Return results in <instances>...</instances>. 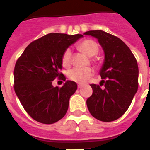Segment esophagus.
<instances>
[{
	"label": "esophagus",
	"mask_w": 150,
	"mask_h": 150,
	"mask_svg": "<svg viewBox=\"0 0 150 150\" xmlns=\"http://www.w3.org/2000/svg\"><path fill=\"white\" fill-rule=\"evenodd\" d=\"M81 87H82V85H78V88H80Z\"/></svg>",
	"instance_id": "obj_1"
}]
</instances>
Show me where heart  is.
Instances as JSON below:
<instances>
[{"label": "heart", "mask_w": 150, "mask_h": 150, "mask_svg": "<svg viewBox=\"0 0 150 150\" xmlns=\"http://www.w3.org/2000/svg\"><path fill=\"white\" fill-rule=\"evenodd\" d=\"M79 49L81 50L85 54L89 57H93L96 55L98 52V45L96 41L91 39H87L79 44ZM71 50L67 48L63 52L62 56V63L64 67H69L71 64ZM94 61V60H93ZM93 74V71L91 68H84L79 69L75 68L71 69L68 72V77L78 83H84L89 79Z\"/></svg>", "instance_id": "b5f03b06"}]
</instances>
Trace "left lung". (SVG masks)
<instances>
[{
    "mask_svg": "<svg viewBox=\"0 0 150 150\" xmlns=\"http://www.w3.org/2000/svg\"><path fill=\"white\" fill-rule=\"evenodd\" d=\"M84 35L97 38L105 53L99 71L105 88L90 85L93 92L86 101L88 109L100 121H114L126 112L138 90L137 61L129 47L116 36L101 30Z\"/></svg>",
    "mask_w": 150,
    "mask_h": 150,
    "instance_id": "1",
    "label": "left lung"
}]
</instances>
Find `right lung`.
<instances>
[{
    "mask_svg": "<svg viewBox=\"0 0 150 150\" xmlns=\"http://www.w3.org/2000/svg\"><path fill=\"white\" fill-rule=\"evenodd\" d=\"M82 37L79 34L50 33L29 44L17 61L14 91L25 111L37 122L54 123L66 114L77 84L68 80L58 88L54 87L52 81L57 77L65 81L59 72L63 52Z\"/></svg>",
    "mask_w": 150,
    "mask_h": 150,
    "instance_id": "1",
    "label": "right lung"
}]
</instances>
